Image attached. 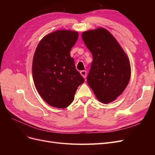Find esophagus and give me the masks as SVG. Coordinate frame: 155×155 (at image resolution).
Segmentation results:
<instances>
[{"mask_svg": "<svg viewBox=\"0 0 155 155\" xmlns=\"http://www.w3.org/2000/svg\"><path fill=\"white\" fill-rule=\"evenodd\" d=\"M81 74L82 75V76L84 78H86V76H87V71L86 70H82V71L80 72Z\"/></svg>", "mask_w": 155, "mask_h": 155, "instance_id": "1", "label": "esophagus"}]
</instances>
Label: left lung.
Here are the masks:
<instances>
[{"mask_svg": "<svg viewBox=\"0 0 155 155\" xmlns=\"http://www.w3.org/2000/svg\"><path fill=\"white\" fill-rule=\"evenodd\" d=\"M82 39L92 55L87 83L98 100H115L127 86L130 66L127 56L110 33L104 28L84 31Z\"/></svg>", "mask_w": 155, "mask_h": 155, "instance_id": "left-lung-1", "label": "left lung"}]
</instances>
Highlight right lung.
Instances as JSON below:
<instances>
[{
    "instance_id": "add662e5",
    "label": "right lung",
    "mask_w": 155,
    "mask_h": 155,
    "mask_svg": "<svg viewBox=\"0 0 155 155\" xmlns=\"http://www.w3.org/2000/svg\"><path fill=\"white\" fill-rule=\"evenodd\" d=\"M78 39L77 31L58 30L44 37L37 46L33 79L41 96L52 107L69 106L78 87L85 81L70 56Z\"/></svg>"
}]
</instances>
